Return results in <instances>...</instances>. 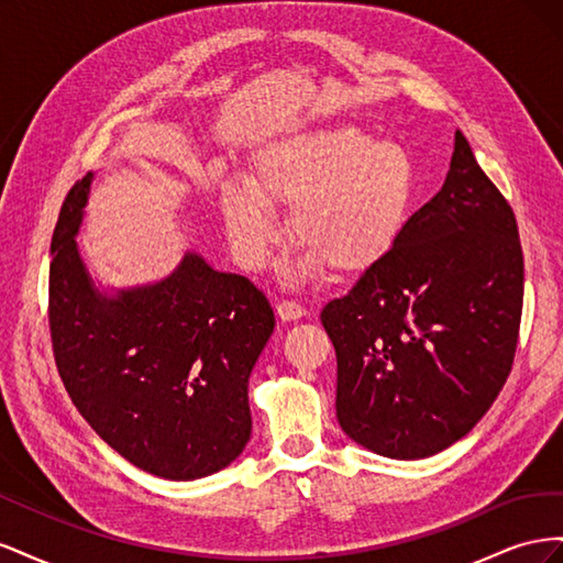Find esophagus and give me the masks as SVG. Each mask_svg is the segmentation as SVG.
<instances>
[{
    "label": "esophagus",
    "mask_w": 563,
    "mask_h": 563,
    "mask_svg": "<svg viewBox=\"0 0 563 563\" xmlns=\"http://www.w3.org/2000/svg\"><path fill=\"white\" fill-rule=\"evenodd\" d=\"M277 317L282 321H298L305 317V308L296 300H279L277 302Z\"/></svg>",
    "instance_id": "esophagus-1"
}]
</instances>
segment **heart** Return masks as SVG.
I'll list each match as a JSON object with an SVG mask.
<instances>
[{
    "mask_svg": "<svg viewBox=\"0 0 563 563\" xmlns=\"http://www.w3.org/2000/svg\"><path fill=\"white\" fill-rule=\"evenodd\" d=\"M246 185L220 192L232 251L246 269L263 267L277 242L272 209H288V234L305 251L286 269L288 279L310 277L321 265L356 275L380 263L401 236L416 164L404 145L338 124L269 143Z\"/></svg>",
    "mask_w": 563,
    "mask_h": 563,
    "instance_id": "b5f03b06",
    "label": "heart"
}]
</instances>
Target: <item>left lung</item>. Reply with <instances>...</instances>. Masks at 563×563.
Returning <instances> with one entry per match:
<instances>
[{
    "label": "left lung",
    "mask_w": 563,
    "mask_h": 563,
    "mask_svg": "<svg viewBox=\"0 0 563 563\" xmlns=\"http://www.w3.org/2000/svg\"><path fill=\"white\" fill-rule=\"evenodd\" d=\"M523 302L517 220L455 131L441 190L380 263L321 310L335 347V416L395 460L437 455L500 395Z\"/></svg>",
    "instance_id": "1"
}]
</instances>
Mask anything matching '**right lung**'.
<instances>
[{"mask_svg":"<svg viewBox=\"0 0 563 563\" xmlns=\"http://www.w3.org/2000/svg\"><path fill=\"white\" fill-rule=\"evenodd\" d=\"M91 185L87 174L73 187L51 240L48 323L63 385L131 465L203 479L249 444V378L275 312L246 277L213 269L197 251L157 282H96L77 244Z\"/></svg>","mask_w":563,"mask_h":563,"instance_id":"1","label":"right lung"}]
</instances>
